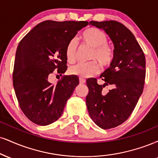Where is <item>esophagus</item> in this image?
I'll return each instance as SVG.
<instances>
[{
	"mask_svg": "<svg viewBox=\"0 0 158 158\" xmlns=\"http://www.w3.org/2000/svg\"><path fill=\"white\" fill-rule=\"evenodd\" d=\"M79 82H80V84H85L86 82V80H85L84 78L80 77L79 78Z\"/></svg>",
	"mask_w": 158,
	"mask_h": 158,
	"instance_id": "esophagus-1",
	"label": "esophagus"
}]
</instances>
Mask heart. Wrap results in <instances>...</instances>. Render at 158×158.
I'll return each instance as SVG.
<instances>
[{"label":"heart","mask_w":158,"mask_h":158,"mask_svg":"<svg viewBox=\"0 0 158 158\" xmlns=\"http://www.w3.org/2000/svg\"><path fill=\"white\" fill-rule=\"evenodd\" d=\"M81 40L85 45L93 48L90 60H96L100 64L106 66L112 62L113 58V50L107 45L108 39L103 31L96 28H87L81 34ZM77 42L71 40L66 47V59L69 63H73L77 59ZM99 71L98 65L94 61L88 62H80L70 68V73L81 78H88L94 76Z\"/></svg>","instance_id":"b5f03b06"}]
</instances>
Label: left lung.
<instances>
[{
  "instance_id": "1",
  "label": "left lung",
  "mask_w": 158,
  "mask_h": 158,
  "mask_svg": "<svg viewBox=\"0 0 158 158\" xmlns=\"http://www.w3.org/2000/svg\"><path fill=\"white\" fill-rule=\"evenodd\" d=\"M89 24L104 30L114 45L110 67L100 76L105 83L98 85L94 78L86 81L90 116L100 128L107 130L124 122L135 107L143 90L146 59L133 34L121 23L107 20ZM108 84L113 88L105 94L102 90Z\"/></svg>"
}]
</instances>
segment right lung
<instances>
[{
	"mask_svg": "<svg viewBox=\"0 0 158 158\" xmlns=\"http://www.w3.org/2000/svg\"><path fill=\"white\" fill-rule=\"evenodd\" d=\"M87 21L45 20L35 26L17 48L13 86L19 105L36 124L46 126L58 120L68 98L79 85L77 76H65L56 85L49 74L67 70L66 47Z\"/></svg>",
	"mask_w": 158,
	"mask_h": 158,
	"instance_id": "add662e5",
	"label": "right lung"
}]
</instances>
